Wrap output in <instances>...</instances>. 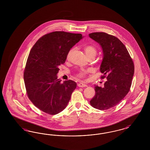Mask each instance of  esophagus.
Wrapping results in <instances>:
<instances>
[{
    "label": "esophagus",
    "mask_w": 150,
    "mask_h": 150,
    "mask_svg": "<svg viewBox=\"0 0 150 150\" xmlns=\"http://www.w3.org/2000/svg\"><path fill=\"white\" fill-rule=\"evenodd\" d=\"M78 86L79 87L83 88V87H86L87 85H86L85 84H83V83H79V84H78Z\"/></svg>",
    "instance_id": "1"
}]
</instances>
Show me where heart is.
Returning <instances> with one entry per match:
<instances>
[{
	"instance_id": "b5f03b06",
	"label": "heart",
	"mask_w": 150,
	"mask_h": 150,
	"mask_svg": "<svg viewBox=\"0 0 150 150\" xmlns=\"http://www.w3.org/2000/svg\"><path fill=\"white\" fill-rule=\"evenodd\" d=\"M84 50L86 55L88 58L90 57H95V56L96 55L97 52L96 47L95 46H94L93 45H92V44L86 45L84 47ZM72 52V50H70L69 51V52L67 53V59H69L70 57V56ZM86 74V71H81L79 72V73L77 74L76 76H77V77H78L79 78H83L85 77Z\"/></svg>"
}]
</instances>
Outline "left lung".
I'll list each match as a JSON object with an SVG mask.
<instances>
[{
    "mask_svg": "<svg viewBox=\"0 0 150 150\" xmlns=\"http://www.w3.org/2000/svg\"><path fill=\"white\" fill-rule=\"evenodd\" d=\"M89 36L102 47L103 58L100 67L107 79L104 87L95 86L96 94L91 100L93 107L106 110L119 104L126 96L132 85L134 65L125 46L115 36L97 32Z\"/></svg>",
    "mask_w": 150,
    "mask_h": 150,
    "instance_id": "1",
    "label": "left lung"
}]
</instances>
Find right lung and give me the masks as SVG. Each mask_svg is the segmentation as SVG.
Returning a JSON list of instances; mask_svg holds the SVG:
<instances>
[{
    "label": "right lung",
    "instance_id": "add662e5",
    "mask_svg": "<svg viewBox=\"0 0 150 150\" xmlns=\"http://www.w3.org/2000/svg\"><path fill=\"white\" fill-rule=\"evenodd\" d=\"M82 39L81 34L54 31L42 36L30 52L23 79L29 100L43 112L56 115L64 110L76 83L57 79L59 66L69 51Z\"/></svg>",
    "mask_w": 150,
    "mask_h": 150
}]
</instances>
